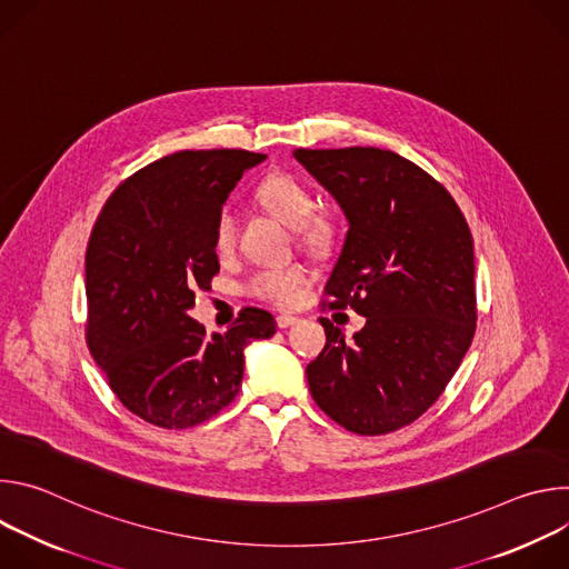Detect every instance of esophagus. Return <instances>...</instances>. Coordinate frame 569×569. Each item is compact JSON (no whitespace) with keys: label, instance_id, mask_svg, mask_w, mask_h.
<instances>
[{"label":"esophagus","instance_id":"1","mask_svg":"<svg viewBox=\"0 0 569 569\" xmlns=\"http://www.w3.org/2000/svg\"><path fill=\"white\" fill-rule=\"evenodd\" d=\"M297 321H299V319H297L295 315H279V317H277V327H279V329H290V327H295Z\"/></svg>","mask_w":569,"mask_h":569}]
</instances>
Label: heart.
Instances as JSON below:
<instances>
[{"label": "heart", "mask_w": 569, "mask_h": 569, "mask_svg": "<svg viewBox=\"0 0 569 569\" xmlns=\"http://www.w3.org/2000/svg\"><path fill=\"white\" fill-rule=\"evenodd\" d=\"M257 196L261 204L274 218H279L286 227L303 231L306 246L315 250H323L331 246V240L336 238V231H338V220L331 213L315 211V198L303 182H299L288 173H272L261 182ZM233 240H236V220L231 211L224 209L216 220V231H213L216 252L229 254L233 250ZM303 279L306 274L301 268H295V266L270 268V270L257 272L250 279L248 288L259 299L288 306L299 299Z\"/></svg>", "instance_id": "heart-1"}]
</instances>
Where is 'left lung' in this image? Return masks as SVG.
Wrapping results in <instances>:
<instances>
[{"instance_id":"left-lung-1","label":"left lung","mask_w":569,"mask_h":569,"mask_svg":"<svg viewBox=\"0 0 569 569\" xmlns=\"http://www.w3.org/2000/svg\"><path fill=\"white\" fill-rule=\"evenodd\" d=\"M292 154L349 222L323 308L367 317L351 342L331 319H319L327 347L306 367L310 393L356 435L400 430L441 396L472 342L470 229L452 196L391 150Z\"/></svg>"}]
</instances>
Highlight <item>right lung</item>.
I'll return each mask as SVG.
<instances>
[{
  "instance_id": "right-lung-1",
  "label": "right lung",
  "mask_w": 569,
  "mask_h": 569,
  "mask_svg": "<svg viewBox=\"0 0 569 569\" xmlns=\"http://www.w3.org/2000/svg\"><path fill=\"white\" fill-rule=\"evenodd\" d=\"M266 154L180 150L121 182L101 209L86 254L88 347L112 391L167 430L204 423L236 398L254 340L272 338L268 310L242 308L207 336L189 310L220 263L216 220L236 182Z\"/></svg>"
}]
</instances>
